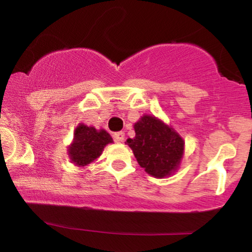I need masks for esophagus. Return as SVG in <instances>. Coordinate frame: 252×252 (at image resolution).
Here are the masks:
<instances>
[{"instance_id": "1", "label": "esophagus", "mask_w": 252, "mask_h": 252, "mask_svg": "<svg viewBox=\"0 0 252 252\" xmlns=\"http://www.w3.org/2000/svg\"><path fill=\"white\" fill-rule=\"evenodd\" d=\"M114 140H115V142H117V143L124 142V140H126V134H124L123 131H118L114 135Z\"/></svg>"}]
</instances>
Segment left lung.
<instances>
[{
  "label": "left lung",
  "instance_id": "obj_1",
  "mask_svg": "<svg viewBox=\"0 0 252 252\" xmlns=\"http://www.w3.org/2000/svg\"><path fill=\"white\" fill-rule=\"evenodd\" d=\"M135 137L126 144L147 173L155 178H163L179 167L184 141L172 128L153 116H143L135 123Z\"/></svg>",
  "mask_w": 252,
  "mask_h": 252
}]
</instances>
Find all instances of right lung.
I'll return each mask as SVG.
<instances>
[{
	"label": "right lung",
	"instance_id": "right-lung-1",
	"mask_svg": "<svg viewBox=\"0 0 252 252\" xmlns=\"http://www.w3.org/2000/svg\"><path fill=\"white\" fill-rule=\"evenodd\" d=\"M112 142L105 130H96L94 126L80 124L74 132V141L68 149L71 160L78 166H85L102 154L104 147Z\"/></svg>",
	"mask_w": 252,
	"mask_h": 252
}]
</instances>
